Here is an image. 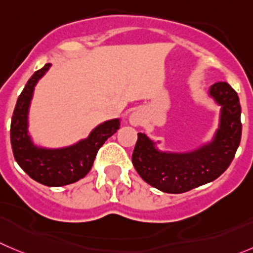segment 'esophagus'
<instances>
[{"label": "esophagus", "instance_id": "1", "mask_svg": "<svg viewBox=\"0 0 253 253\" xmlns=\"http://www.w3.org/2000/svg\"><path fill=\"white\" fill-rule=\"evenodd\" d=\"M129 120H130L131 125H135V126L136 125H140L143 123V113L139 112V110H135V112H133L130 114Z\"/></svg>", "mask_w": 253, "mask_h": 253}]
</instances>
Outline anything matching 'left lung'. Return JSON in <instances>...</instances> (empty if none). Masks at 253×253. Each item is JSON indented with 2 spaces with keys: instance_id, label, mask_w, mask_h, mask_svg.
Returning <instances> with one entry per match:
<instances>
[{
  "instance_id": "obj_1",
  "label": "left lung",
  "mask_w": 253,
  "mask_h": 253,
  "mask_svg": "<svg viewBox=\"0 0 253 253\" xmlns=\"http://www.w3.org/2000/svg\"><path fill=\"white\" fill-rule=\"evenodd\" d=\"M209 94L221 107L220 125L210 143L189 153L160 151L138 133L131 161L144 181L160 191L181 194L217 179L230 167L241 141V105L226 82L210 86Z\"/></svg>"
}]
</instances>
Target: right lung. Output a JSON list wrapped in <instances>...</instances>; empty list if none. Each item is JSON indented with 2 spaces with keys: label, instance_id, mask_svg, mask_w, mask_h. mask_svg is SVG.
Masks as SVG:
<instances>
[{
  "label": "right lung",
  "instance_id": "add662e5",
  "mask_svg": "<svg viewBox=\"0 0 253 253\" xmlns=\"http://www.w3.org/2000/svg\"><path fill=\"white\" fill-rule=\"evenodd\" d=\"M52 66L45 64L28 79L17 99L11 120V145L17 164L23 171L45 186H64L83 179L92 169L100 146L117 133L119 119L102 123L89 136L67 148L48 149L33 144L28 134V109L37 82Z\"/></svg>",
  "mask_w": 253,
  "mask_h": 253
}]
</instances>
